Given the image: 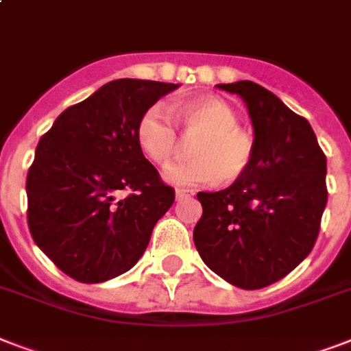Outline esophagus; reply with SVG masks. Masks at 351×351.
I'll use <instances>...</instances> for the list:
<instances>
[{"mask_svg": "<svg viewBox=\"0 0 351 351\" xmlns=\"http://www.w3.org/2000/svg\"><path fill=\"white\" fill-rule=\"evenodd\" d=\"M175 195H176V198H178V200H182V198L191 197V195H195V193H193V189H182V187H178Z\"/></svg>", "mask_w": 351, "mask_h": 351, "instance_id": "esophagus-1", "label": "esophagus"}]
</instances>
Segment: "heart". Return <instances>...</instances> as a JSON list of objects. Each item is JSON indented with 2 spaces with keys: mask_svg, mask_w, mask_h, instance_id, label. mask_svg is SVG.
<instances>
[{
  "mask_svg": "<svg viewBox=\"0 0 351 351\" xmlns=\"http://www.w3.org/2000/svg\"><path fill=\"white\" fill-rule=\"evenodd\" d=\"M173 120L182 138L191 144L195 158L169 171L176 186H198L219 180L233 184L247 173L255 156V138L240 127L239 112L217 96H204L173 109ZM138 145L145 158L167 169L180 153V138L160 107H149L136 125Z\"/></svg>",
  "mask_w": 351,
  "mask_h": 351,
  "instance_id": "heart-1",
  "label": "heart"
}]
</instances>
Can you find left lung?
<instances>
[{
    "mask_svg": "<svg viewBox=\"0 0 351 351\" xmlns=\"http://www.w3.org/2000/svg\"><path fill=\"white\" fill-rule=\"evenodd\" d=\"M250 112L255 156L230 187L200 191L193 240L206 266L242 289L293 271L313 250L328 202L326 156L308 120L258 84H219Z\"/></svg>",
    "mask_w": 351,
    "mask_h": 351,
    "instance_id": "obj_1",
    "label": "left lung"
}]
</instances>
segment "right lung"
Listing matches in <instances>:
<instances>
[{
  "mask_svg": "<svg viewBox=\"0 0 351 351\" xmlns=\"http://www.w3.org/2000/svg\"><path fill=\"white\" fill-rule=\"evenodd\" d=\"M176 84L109 82L56 118L27 175L32 239L65 275L85 284L129 271L175 202L136 140L138 120ZM120 191H132L117 199Z\"/></svg>",
  "mask_w": 351,
  "mask_h": 351,
  "instance_id": "right-lung-1",
  "label": "right lung"
}]
</instances>
